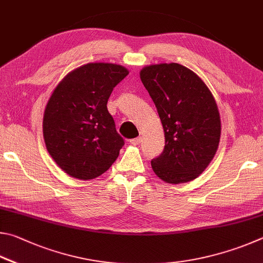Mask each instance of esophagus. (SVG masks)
<instances>
[{"mask_svg": "<svg viewBox=\"0 0 263 263\" xmlns=\"http://www.w3.org/2000/svg\"><path fill=\"white\" fill-rule=\"evenodd\" d=\"M129 142H130L132 145H139L141 142H142V139H141V137H137V139H133V140H130Z\"/></svg>", "mask_w": 263, "mask_h": 263, "instance_id": "esophagus-1", "label": "esophagus"}]
</instances>
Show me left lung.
<instances>
[{
    "mask_svg": "<svg viewBox=\"0 0 263 263\" xmlns=\"http://www.w3.org/2000/svg\"><path fill=\"white\" fill-rule=\"evenodd\" d=\"M141 81L157 107L165 136L162 155L151 160L167 183L194 180L208 167L220 139L217 104L205 83L179 63L150 64Z\"/></svg>",
    "mask_w": 263,
    "mask_h": 263,
    "instance_id": "left-lung-1",
    "label": "left lung"
}]
</instances>
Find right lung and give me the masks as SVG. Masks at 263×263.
Here are the masks:
<instances>
[{
	"label": "right lung",
	"instance_id": "1",
	"mask_svg": "<svg viewBox=\"0 0 263 263\" xmlns=\"http://www.w3.org/2000/svg\"><path fill=\"white\" fill-rule=\"evenodd\" d=\"M129 73L114 63L95 62L68 72L46 105L43 134L50 157L68 176L91 180L112 166L124 142L107 100Z\"/></svg>",
	"mask_w": 263,
	"mask_h": 263
}]
</instances>
